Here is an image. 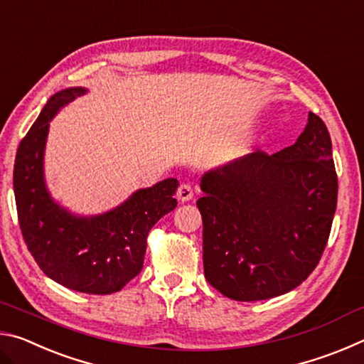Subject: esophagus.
<instances>
[{"instance_id":"1","label":"esophagus","mask_w":364,"mask_h":364,"mask_svg":"<svg viewBox=\"0 0 364 364\" xmlns=\"http://www.w3.org/2000/svg\"><path fill=\"white\" fill-rule=\"evenodd\" d=\"M176 197L180 202H188L194 197V189L191 188V184H181L176 191Z\"/></svg>"}]
</instances>
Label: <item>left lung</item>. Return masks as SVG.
Here are the masks:
<instances>
[{
	"mask_svg": "<svg viewBox=\"0 0 364 364\" xmlns=\"http://www.w3.org/2000/svg\"><path fill=\"white\" fill-rule=\"evenodd\" d=\"M200 189L207 281L239 301L292 291L316 268L337 207L328 128L310 112L292 146L208 170Z\"/></svg>",
	"mask_w": 364,
	"mask_h": 364,
	"instance_id": "8db88e82",
	"label": "left lung"
}]
</instances>
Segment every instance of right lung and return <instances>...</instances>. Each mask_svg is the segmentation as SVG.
<instances>
[{"instance_id":"right-lung-1","label":"right lung","mask_w":364,"mask_h":364,"mask_svg":"<svg viewBox=\"0 0 364 364\" xmlns=\"http://www.w3.org/2000/svg\"><path fill=\"white\" fill-rule=\"evenodd\" d=\"M86 93L83 86H72L49 97L17 149L14 196L22 236L43 273L72 291L106 295L143 269L147 232L176 207L180 183L167 178L136 189L97 215L73 213L54 200L45 178L49 122Z\"/></svg>"}]
</instances>
